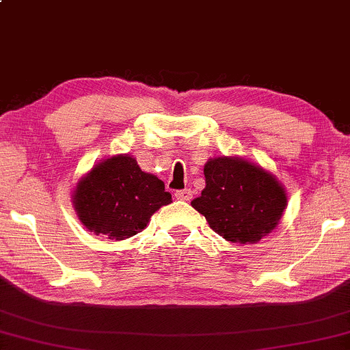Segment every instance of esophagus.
<instances>
[{
	"instance_id": "esophagus-1",
	"label": "esophagus",
	"mask_w": 350,
	"mask_h": 350,
	"mask_svg": "<svg viewBox=\"0 0 350 350\" xmlns=\"http://www.w3.org/2000/svg\"><path fill=\"white\" fill-rule=\"evenodd\" d=\"M175 197L178 200H183V202H187L192 199V192L191 189H181V191H176L175 192Z\"/></svg>"
}]
</instances>
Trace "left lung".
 I'll use <instances>...</instances> for the list:
<instances>
[{
	"label": "left lung",
	"mask_w": 350,
	"mask_h": 350,
	"mask_svg": "<svg viewBox=\"0 0 350 350\" xmlns=\"http://www.w3.org/2000/svg\"><path fill=\"white\" fill-rule=\"evenodd\" d=\"M205 189L191 205L227 241L256 243L275 229L287 206L275 175L241 158H213L204 167Z\"/></svg>",
	"instance_id": "8db88e82"
}]
</instances>
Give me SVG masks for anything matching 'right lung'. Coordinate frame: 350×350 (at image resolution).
<instances>
[{
	"mask_svg": "<svg viewBox=\"0 0 350 350\" xmlns=\"http://www.w3.org/2000/svg\"><path fill=\"white\" fill-rule=\"evenodd\" d=\"M74 208L96 235L124 240L145 229L150 217L172 202L164 181L146 174L133 156L118 154L96 164L77 183Z\"/></svg>",
	"mask_w": 350,
	"mask_h": 350,
	"instance_id": "1",
	"label": "right lung"
}]
</instances>
